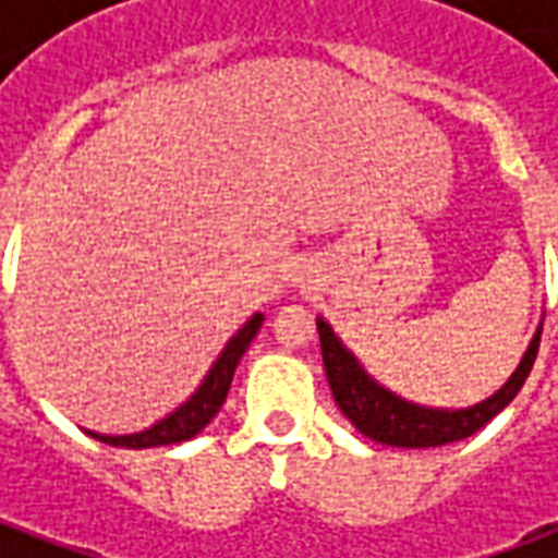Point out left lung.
<instances>
[{"label": "left lung", "mask_w": 558, "mask_h": 558, "mask_svg": "<svg viewBox=\"0 0 558 558\" xmlns=\"http://www.w3.org/2000/svg\"><path fill=\"white\" fill-rule=\"evenodd\" d=\"M319 328V347H323V364H326L328 386L335 395L340 412L352 421V427L364 433L367 439L391 448H436V445L460 442L475 430H481L490 418L517 398V391L526 383L529 371L535 364V352L541 343V323L529 340L523 359L517 371L499 391L481 400L475 407L463 410H442V407H421L415 400L400 398L383 383L364 371V364L355 359V352L335 335V328L326 316H316Z\"/></svg>", "instance_id": "obj_1"}]
</instances>
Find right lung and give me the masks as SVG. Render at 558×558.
<instances>
[{
	"instance_id": "1",
	"label": "right lung",
	"mask_w": 558,
	"mask_h": 558,
	"mask_svg": "<svg viewBox=\"0 0 558 558\" xmlns=\"http://www.w3.org/2000/svg\"><path fill=\"white\" fill-rule=\"evenodd\" d=\"M263 314H254L247 323H244L230 340H227V347L218 352V359L211 362L208 367V374L203 376V383L196 386V391L191 398L179 403L170 415H163L160 421H155L151 427L137 433H98V430H86L92 439H98L104 445H113V448H160V445H175L184 442V439H191L196 433L206 427L208 421L215 418L223 407V400H227V391H230L232 374H235V367L242 362V355L251 347V340L256 338V331L263 326Z\"/></svg>"
}]
</instances>
